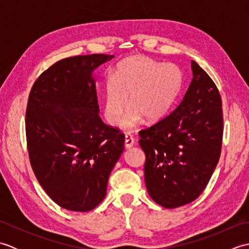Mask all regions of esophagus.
<instances>
[{
  "label": "esophagus",
  "instance_id": "34e87169",
  "mask_svg": "<svg viewBox=\"0 0 249 249\" xmlns=\"http://www.w3.org/2000/svg\"><path fill=\"white\" fill-rule=\"evenodd\" d=\"M135 144V138L130 134H126L125 136V147L126 149H130L131 146Z\"/></svg>",
  "mask_w": 249,
  "mask_h": 249
}]
</instances>
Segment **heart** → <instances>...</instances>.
<instances>
[{
  "instance_id": "heart-1",
  "label": "heart",
  "mask_w": 249,
  "mask_h": 249,
  "mask_svg": "<svg viewBox=\"0 0 249 249\" xmlns=\"http://www.w3.org/2000/svg\"><path fill=\"white\" fill-rule=\"evenodd\" d=\"M181 73L171 64H160L146 56H133L116 67L105 92L104 112L111 125L124 121L125 128H133L141 116L155 121L167 112L181 89Z\"/></svg>"
}]
</instances>
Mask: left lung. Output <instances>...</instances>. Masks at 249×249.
I'll return each instance as SVG.
<instances>
[{
    "instance_id": "left-lung-1",
    "label": "left lung",
    "mask_w": 249,
    "mask_h": 249,
    "mask_svg": "<svg viewBox=\"0 0 249 249\" xmlns=\"http://www.w3.org/2000/svg\"><path fill=\"white\" fill-rule=\"evenodd\" d=\"M193 80L166 118L139 131L151 198L166 209L193 202L217 166L223 142V108L217 87L192 61Z\"/></svg>"
}]
</instances>
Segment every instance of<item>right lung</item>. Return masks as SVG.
Instances as JSON below:
<instances>
[{"mask_svg": "<svg viewBox=\"0 0 249 249\" xmlns=\"http://www.w3.org/2000/svg\"><path fill=\"white\" fill-rule=\"evenodd\" d=\"M113 55L55 62L36 79L28 99L25 135L37 181L61 208L89 212L102 202L124 151L125 136L99 118L92 71Z\"/></svg>", "mask_w": 249, "mask_h": 249, "instance_id": "right-lung-1", "label": "right lung"}]
</instances>
